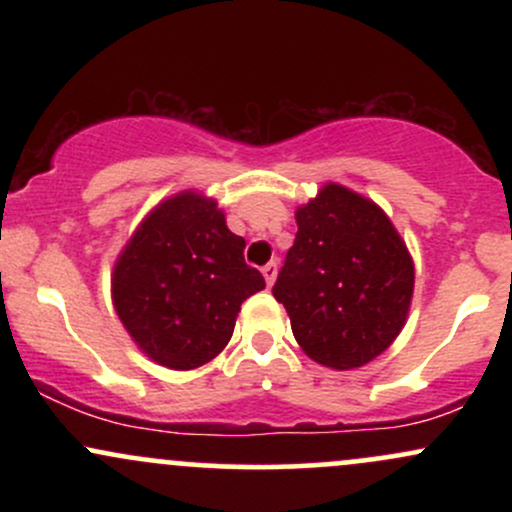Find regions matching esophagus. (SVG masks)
I'll use <instances>...</instances> for the list:
<instances>
[{"label":"esophagus","mask_w":512,"mask_h":512,"mask_svg":"<svg viewBox=\"0 0 512 512\" xmlns=\"http://www.w3.org/2000/svg\"><path fill=\"white\" fill-rule=\"evenodd\" d=\"M276 269H279V264H276V260H272V262L264 264V267H262V274H264V281H267V286L274 284Z\"/></svg>","instance_id":"obj_1"}]
</instances>
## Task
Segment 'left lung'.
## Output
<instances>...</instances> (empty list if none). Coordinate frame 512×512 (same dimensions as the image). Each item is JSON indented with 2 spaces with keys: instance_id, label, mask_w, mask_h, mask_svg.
<instances>
[{
  "instance_id": "8db88e82",
  "label": "left lung",
  "mask_w": 512,
  "mask_h": 512,
  "mask_svg": "<svg viewBox=\"0 0 512 512\" xmlns=\"http://www.w3.org/2000/svg\"><path fill=\"white\" fill-rule=\"evenodd\" d=\"M298 233L274 284L296 342L337 370L373 361L395 342L414 293V262L385 211L325 185L296 211Z\"/></svg>"
}]
</instances>
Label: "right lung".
<instances>
[{
    "instance_id": "obj_1",
    "label": "right lung",
    "mask_w": 512,
    "mask_h": 512,
    "mask_svg": "<svg viewBox=\"0 0 512 512\" xmlns=\"http://www.w3.org/2000/svg\"><path fill=\"white\" fill-rule=\"evenodd\" d=\"M243 250L216 202L195 192L151 211L113 274L117 315L146 356L190 370L221 354L240 305L264 289Z\"/></svg>"
}]
</instances>
